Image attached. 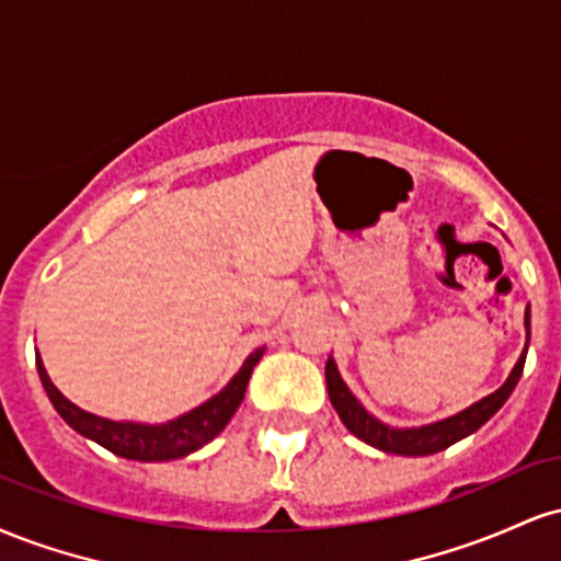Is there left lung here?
Instances as JSON below:
<instances>
[{"mask_svg":"<svg viewBox=\"0 0 561 561\" xmlns=\"http://www.w3.org/2000/svg\"><path fill=\"white\" fill-rule=\"evenodd\" d=\"M525 330L527 337H530V306L525 308ZM525 356H527V345L519 356V362L514 364L512 375L506 377V382L501 385L499 390L485 396L482 401L472 403L469 409L459 411V414L448 416V420L433 422V424H424V427H390V424L379 422L377 416H371L369 411L358 403V398L347 390V385L340 377L337 364L334 358H327V390H330V401L337 411V416L343 420V424L351 430L358 440L369 443L385 454H398V456H430L437 454V450L454 446L459 443L461 437L472 435L474 430H480L501 405L506 403V398L512 396V390L517 388L519 377H523L525 369Z\"/></svg>","mask_w":561,"mask_h":561,"instance_id":"8db88e82","label":"left lung"}]
</instances>
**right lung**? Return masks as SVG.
Masks as SVG:
<instances>
[{
    "instance_id": "1",
    "label": "right lung",
    "mask_w": 561,
    "mask_h": 561,
    "mask_svg": "<svg viewBox=\"0 0 561 561\" xmlns=\"http://www.w3.org/2000/svg\"><path fill=\"white\" fill-rule=\"evenodd\" d=\"M263 351L250 353L244 358L242 369L229 379V385L221 392H216L214 398H208L205 403H199L197 409L186 411V414L176 416V420L165 424H139V422H113L105 416L89 414V411L79 409L76 403H70L60 390L55 388L53 379H49L47 369H44L42 358L36 356V369L38 379H42L44 390H47L49 401H53L57 414L66 420L76 433H81L89 440L100 443L102 448L113 450L115 456H124V459L134 461H171L182 459V456L192 454V450L203 448L205 443H210L214 437L227 427L234 411L240 409L244 390H248V379L253 375V366L261 362Z\"/></svg>"
}]
</instances>
